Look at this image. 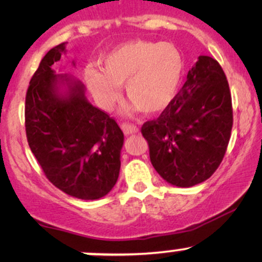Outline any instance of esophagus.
I'll return each instance as SVG.
<instances>
[{
  "label": "esophagus",
  "mask_w": 262,
  "mask_h": 262,
  "mask_svg": "<svg viewBox=\"0 0 262 262\" xmlns=\"http://www.w3.org/2000/svg\"><path fill=\"white\" fill-rule=\"evenodd\" d=\"M122 130L124 132L125 135H130V134H135L139 132V129H138L137 125L134 124H130V123H123L121 125Z\"/></svg>",
  "instance_id": "esophagus-1"
}]
</instances>
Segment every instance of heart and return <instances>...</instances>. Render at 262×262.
<instances>
[{
	"label": "heart",
	"instance_id": "1",
	"mask_svg": "<svg viewBox=\"0 0 262 262\" xmlns=\"http://www.w3.org/2000/svg\"><path fill=\"white\" fill-rule=\"evenodd\" d=\"M182 73V56L173 45L132 40L107 53L102 59V69H86L83 80L104 110L118 101L121 86L124 85L125 95L133 102L129 111L156 114L173 101Z\"/></svg>",
	"mask_w": 262,
	"mask_h": 262
}]
</instances>
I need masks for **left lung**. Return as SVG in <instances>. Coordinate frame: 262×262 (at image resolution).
<instances>
[{
	"instance_id": "obj_1",
	"label": "left lung",
	"mask_w": 262,
	"mask_h": 262,
	"mask_svg": "<svg viewBox=\"0 0 262 262\" xmlns=\"http://www.w3.org/2000/svg\"><path fill=\"white\" fill-rule=\"evenodd\" d=\"M233 127L229 85L210 56H198L187 80L158 119L144 123L150 161L166 182L191 187L206 181L223 160Z\"/></svg>"
}]
</instances>
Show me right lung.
<instances>
[{"label":"right lung","mask_w":262,"mask_h":262,"mask_svg":"<svg viewBox=\"0 0 262 262\" xmlns=\"http://www.w3.org/2000/svg\"><path fill=\"white\" fill-rule=\"evenodd\" d=\"M61 43L45 54L26 96L29 148L55 187L80 200H98L114 187L124 135L116 121L92 106L85 86L53 65Z\"/></svg>","instance_id":"obj_1"}]
</instances>
